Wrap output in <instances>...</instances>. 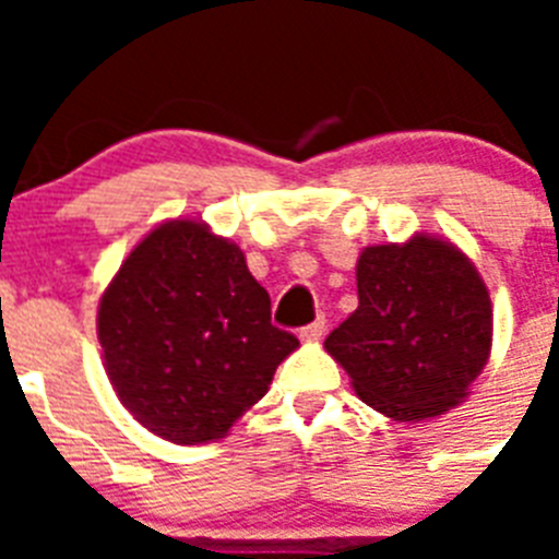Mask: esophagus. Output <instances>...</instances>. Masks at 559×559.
I'll return each mask as SVG.
<instances>
[{
    "label": "esophagus",
    "instance_id": "esophagus-1",
    "mask_svg": "<svg viewBox=\"0 0 559 559\" xmlns=\"http://www.w3.org/2000/svg\"><path fill=\"white\" fill-rule=\"evenodd\" d=\"M324 330H328V322H324V316H319L316 322L305 324V328L299 330V338H302V341H319L324 335Z\"/></svg>",
    "mask_w": 559,
    "mask_h": 559
}]
</instances>
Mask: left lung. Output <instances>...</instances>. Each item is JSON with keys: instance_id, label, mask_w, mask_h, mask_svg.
Instances as JSON below:
<instances>
[{"instance_id": "obj_1", "label": "left lung", "mask_w": 559, "mask_h": 559, "mask_svg": "<svg viewBox=\"0 0 559 559\" xmlns=\"http://www.w3.org/2000/svg\"><path fill=\"white\" fill-rule=\"evenodd\" d=\"M492 305L476 265L439 237L369 246L358 257V308L324 347L364 403L397 423L448 412L481 374Z\"/></svg>"}]
</instances>
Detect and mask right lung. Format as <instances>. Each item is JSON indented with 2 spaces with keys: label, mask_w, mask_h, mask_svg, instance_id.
<instances>
[{
  "label": "right lung",
  "mask_w": 559,
  "mask_h": 559,
  "mask_svg": "<svg viewBox=\"0 0 559 559\" xmlns=\"http://www.w3.org/2000/svg\"><path fill=\"white\" fill-rule=\"evenodd\" d=\"M97 335L122 406L176 445L224 437L299 347L243 251L195 221L162 224L128 254Z\"/></svg>",
  "instance_id": "obj_1"
}]
</instances>
